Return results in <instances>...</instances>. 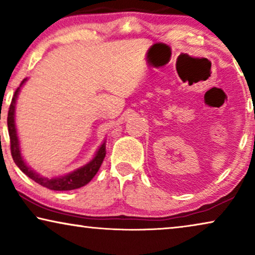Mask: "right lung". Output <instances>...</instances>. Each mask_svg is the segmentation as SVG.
Here are the masks:
<instances>
[{
    "mask_svg": "<svg viewBox=\"0 0 255 255\" xmlns=\"http://www.w3.org/2000/svg\"><path fill=\"white\" fill-rule=\"evenodd\" d=\"M27 79H24L18 88L16 89L13 97L10 103L9 111H8V131H9V137H10V149H11V155L12 159L17 167L22 170V172L32 179L34 182L39 183L40 186L45 188H48L51 190H73L78 189L86 186L87 183H89L94 176L96 175V173L99 172L101 165H102L104 156H106V142H103L100 146V148L97 149L95 156H94L92 161H89L87 165L80 167L74 172L68 173L67 175L60 176V177H53V179H48V177H43L39 174L33 172L29 166L24 162L20 154L19 149V141L18 137H17V131H16V124H15V106H16V100L18 96L19 90L22 88V86L25 83Z\"/></svg>",
    "mask_w": 255,
    "mask_h": 255,
    "instance_id": "add662e5",
    "label": "right lung"
}]
</instances>
